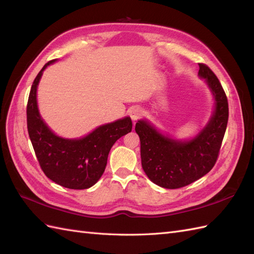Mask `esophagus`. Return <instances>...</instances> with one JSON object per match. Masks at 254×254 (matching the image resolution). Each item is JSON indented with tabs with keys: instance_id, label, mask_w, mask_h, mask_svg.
<instances>
[{
	"instance_id": "34e87169",
	"label": "esophagus",
	"mask_w": 254,
	"mask_h": 254,
	"mask_svg": "<svg viewBox=\"0 0 254 254\" xmlns=\"http://www.w3.org/2000/svg\"><path fill=\"white\" fill-rule=\"evenodd\" d=\"M143 113H144V111L142 108H140V107H135V108H132L131 110H130L129 114H130V118H131V120L133 122H135L142 118Z\"/></svg>"
}]
</instances>
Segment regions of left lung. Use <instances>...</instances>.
I'll return each mask as SVG.
<instances>
[{"label":"left lung","instance_id":"obj_1","mask_svg":"<svg viewBox=\"0 0 254 254\" xmlns=\"http://www.w3.org/2000/svg\"><path fill=\"white\" fill-rule=\"evenodd\" d=\"M198 64V74L209 84L216 104L209 124L196 137L180 142L161 134L144 120L135 124L141 141L142 167L161 188L179 189L200 179L212 170L219 155L229 118L228 99L211 68Z\"/></svg>","mask_w":254,"mask_h":254}]
</instances>
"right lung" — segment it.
Here are the masks:
<instances>
[{
    "mask_svg": "<svg viewBox=\"0 0 254 254\" xmlns=\"http://www.w3.org/2000/svg\"><path fill=\"white\" fill-rule=\"evenodd\" d=\"M49 61L38 73L29 92L26 118L29 139L45 176L59 186L89 189L105 172L109 151L121 136L131 131L132 122L125 118L99 126L87 136L67 140L57 136L41 119L37 106V87Z\"/></svg>",
    "mask_w": 254,
    "mask_h": 254,
    "instance_id": "obj_1",
    "label": "right lung"
}]
</instances>
